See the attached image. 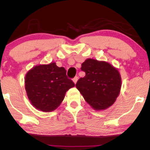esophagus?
Masks as SVG:
<instances>
[{
  "mask_svg": "<svg viewBox=\"0 0 150 150\" xmlns=\"http://www.w3.org/2000/svg\"><path fill=\"white\" fill-rule=\"evenodd\" d=\"M78 80V77H75L73 79V81L74 82L75 84H76V83H77V81Z\"/></svg>",
  "mask_w": 150,
  "mask_h": 150,
  "instance_id": "1",
  "label": "esophagus"
}]
</instances>
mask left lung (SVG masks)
I'll return each instance as SVG.
<instances>
[{"mask_svg":"<svg viewBox=\"0 0 150 150\" xmlns=\"http://www.w3.org/2000/svg\"><path fill=\"white\" fill-rule=\"evenodd\" d=\"M81 69L85 72V76L77 81L76 87L88 105L96 110L112 105L122 85L118 69L107 62L93 59H86Z\"/></svg>","mask_w":150,"mask_h":150,"instance_id":"obj_1","label":"left lung"}]
</instances>
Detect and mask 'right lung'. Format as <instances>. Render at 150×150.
Listing matches in <instances>:
<instances>
[{
  "label": "right lung",
  "instance_id": "add662e5",
  "mask_svg": "<svg viewBox=\"0 0 150 150\" xmlns=\"http://www.w3.org/2000/svg\"><path fill=\"white\" fill-rule=\"evenodd\" d=\"M75 83L68 79L64 67L52 62L35 66L25 77V89L30 103L38 110L51 112L56 109L65 95Z\"/></svg>",
  "mask_w": 150,
  "mask_h": 150
}]
</instances>
